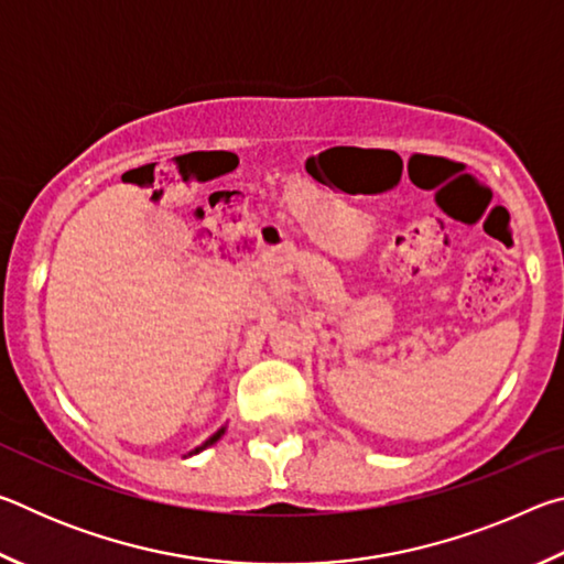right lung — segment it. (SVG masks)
I'll use <instances>...</instances> for the list:
<instances>
[{"mask_svg": "<svg viewBox=\"0 0 564 564\" xmlns=\"http://www.w3.org/2000/svg\"><path fill=\"white\" fill-rule=\"evenodd\" d=\"M221 435H224V427H221V431H218V433H216V435L212 437V441H206V443H204L202 447H196V451H191L188 455H194V453H198V451H204V447H208V445H212V443H216V441H218V437H221Z\"/></svg>", "mask_w": 564, "mask_h": 564, "instance_id": "add662e5", "label": "right lung"}]
</instances>
